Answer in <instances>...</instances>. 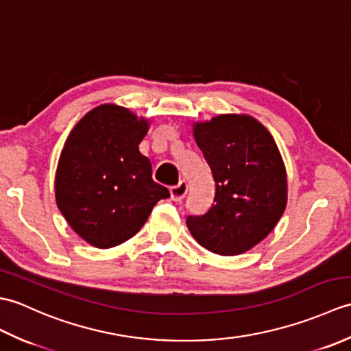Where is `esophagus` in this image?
<instances>
[{
  "mask_svg": "<svg viewBox=\"0 0 351 351\" xmlns=\"http://www.w3.org/2000/svg\"><path fill=\"white\" fill-rule=\"evenodd\" d=\"M187 182L185 181H180V184L173 185V187L170 189V197L171 200H175V202H181V200L187 195Z\"/></svg>",
  "mask_w": 351,
  "mask_h": 351,
  "instance_id": "1",
  "label": "esophagus"
}]
</instances>
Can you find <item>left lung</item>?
Returning <instances> with one entry per match:
<instances>
[{"instance_id":"left-lung-1","label":"left lung","mask_w":351,"mask_h":351,"mask_svg":"<svg viewBox=\"0 0 351 351\" xmlns=\"http://www.w3.org/2000/svg\"><path fill=\"white\" fill-rule=\"evenodd\" d=\"M195 140L210 164L214 204L189 215L195 240L223 256L240 255L278 225L287 206V171L271 134L245 114H220L195 125Z\"/></svg>"}]
</instances>
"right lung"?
<instances>
[{"mask_svg":"<svg viewBox=\"0 0 351 351\" xmlns=\"http://www.w3.org/2000/svg\"><path fill=\"white\" fill-rule=\"evenodd\" d=\"M149 128L128 108L104 104L73 126L58 160L56 200L69 226L88 244L114 247L145 225L170 193L152 180L138 151Z\"/></svg>","mask_w":351,"mask_h":351,"instance_id":"obj_1","label":"right lung"}]
</instances>
